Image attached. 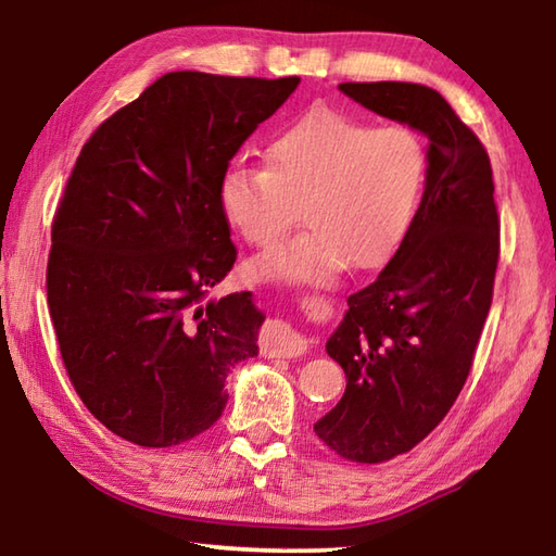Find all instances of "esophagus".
Listing matches in <instances>:
<instances>
[{
    "label": "esophagus",
    "instance_id": "obj_1",
    "mask_svg": "<svg viewBox=\"0 0 556 556\" xmlns=\"http://www.w3.org/2000/svg\"><path fill=\"white\" fill-rule=\"evenodd\" d=\"M260 343L265 348V353H275L279 357H296L304 355L306 351L304 338H301L287 321H279V318H271V321L265 324Z\"/></svg>",
    "mask_w": 556,
    "mask_h": 556
}]
</instances>
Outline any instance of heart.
Returning <instances> with one entry per match:
<instances>
[{"label": "heart", "instance_id": "1", "mask_svg": "<svg viewBox=\"0 0 556 556\" xmlns=\"http://www.w3.org/2000/svg\"><path fill=\"white\" fill-rule=\"evenodd\" d=\"M425 149L404 127H372L312 108L279 129L267 164L238 162L220 178L225 220L271 248L299 220L306 230L255 262L262 277L318 285L345 267L375 269L397 250L425 186Z\"/></svg>", "mask_w": 556, "mask_h": 556}]
</instances>
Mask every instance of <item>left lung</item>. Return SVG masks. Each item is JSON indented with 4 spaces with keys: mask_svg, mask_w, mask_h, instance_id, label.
Instances as JSON below:
<instances>
[{
    "mask_svg": "<svg viewBox=\"0 0 556 556\" xmlns=\"http://www.w3.org/2000/svg\"><path fill=\"white\" fill-rule=\"evenodd\" d=\"M338 90L429 139L427 188L400 250L348 296L326 351L345 394L314 425L353 464H384L427 439L454 407L493 304L501 218L481 139L437 90L341 83Z\"/></svg>",
    "mask_w": 556,
    "mask_h": 556,
    "instance_id": "8db88e82",
    "label": "left lung"
}]
</instances>
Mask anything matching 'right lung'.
Listing matches in <instances>:
<instances>
[{"label":"right lung","mask_w":556,"mask_h":556,"mask_svg":"<svg viewBox=\"0 0 556 556\" xmlns=\"http://www.w3.org/2000/svg\"><path fill=\"white\" fill-rule=\"evenodd\" d=\"M299 78L176 71L92 131L51 225L46 291L65 372L112 434L191 441L257 355L250 291L205 299L238 260L220 178Z\"/></svg>","instance_id":"right-lung-1"}]
</instances>
